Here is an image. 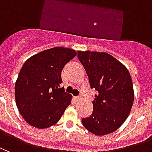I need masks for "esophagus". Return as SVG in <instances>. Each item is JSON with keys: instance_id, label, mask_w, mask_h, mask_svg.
Returning <instances> with one entry per match:
<instances>
[{"instance_id": "1", "label": "esophagus", "mask_w": 152, "mask_h": 152, "mask_svg": "<svg viewBox=\"0 0 152 152\" xmlns=\"http://www.w3.org/2000/svg\"><path fill=\"white\" fill-rule=\"evenodd\" d=\"M74 99H75V102H79L81 100V99H82V98H81L80 96H78V97H75Z\"/></svg>"}]
</instances>
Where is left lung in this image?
Returning a JSON list of instances; mask_svg holds the SVG:
<instances>
[{"mask_svg":"<svg viewBox=\"0 0 152 152\" xmlns=\"http://www.w3.org/2000/svg\"><path fill=\"white\" fill-rule=\"evenodd\" d=\"M77 58L86 70L91 89L97 91L92 114L82 123L93 134L116 131L129 116L134 92L131 76L122 63L107 53L78 51Z\"/></svg>","mask_w":152,"mask_h":152,"instance_id":"8db88e82","label":"left lung"}]
</instances>
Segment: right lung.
Segmentation results:
<instances>
[{
    "instance_id": "1",
    "label": "right lung",
    "mask_w": 152,
    "mask_h": 152,
    "mask_svg": "<svg viewBox=\"0 0 152 152\" xmlns=\"http://www.w3.org/2000/svg\"><path fill=\"white\" fill-rule=\"evenodd\" d=\"M77 55L71 48L55 47L26 61L15 83V100L23 119L45 129L59 121L72 96L60 87L64 66Z\"/></svg>"
}]
</instances>
